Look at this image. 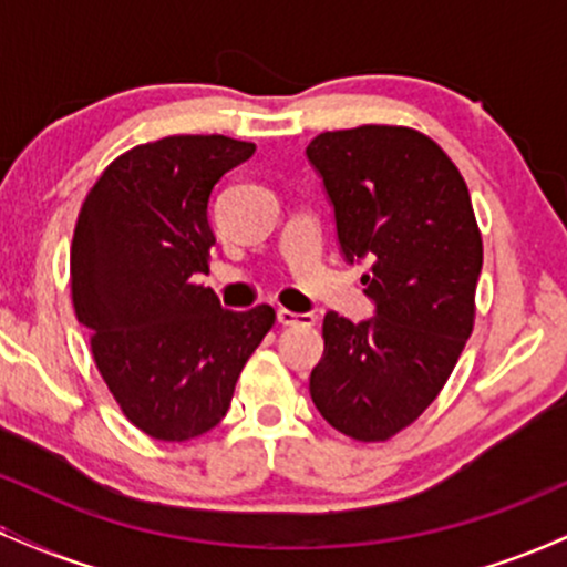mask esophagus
<instances>
[{
  "instance_id": "obj_1",
  "label": "esophagus",
  "mask_w": 567,
  "mask_h": 567,
  "mask_svg": "<svg viewBox=\"0 0 567 567\" xmlns=\"http://www.w3.org/2000/svg\"><path fill=\"white\" fill-rule=\"evenodd\" d=\"M277 322L279 324H315V315H296V311L290 309H279Z\"/></svg>"
}]
</instances>
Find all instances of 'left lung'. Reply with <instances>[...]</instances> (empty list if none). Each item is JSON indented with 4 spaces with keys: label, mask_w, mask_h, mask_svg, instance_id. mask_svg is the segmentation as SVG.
I'll use <instances>...</instances> for the list:
<instances>
[{
    "label": "left lung",
    "mask_w": 567,
    "mask_h": 567,
    "mask_svg": "<svg viewBox=\"0 0 567 567\" xmlns=\"http://www.w3.org/2000/svg\"><path fill=\"white\" fill-rule=\"evenodd\" d=\"M336 213L338 245L375 317L328 311L309 392L330 426L383 442L413 424L453 373L474 328L483 237L458 167L396 125L320 133L306 146Z\"/></svg>",
    "instance_id": "left-lung-1"
}]
</instances>
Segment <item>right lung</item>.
I'll return each instance as SVG.
<instances>
[{"mask_svg":"<svg viewBox=\"0 0 567 567\" xmlns=\"http://www.w3.org/2000/svg\"><path fill=\"white\" fill-rule=\"evenodd\" d=\"M256 143L171 135L116 157L82 202L71 243V301L93 330L95 365L133 426L162 442L210 432L245 362L275 324L269 303L229 311L210 271L213 186Z\"/></svg>","mask_w":567,"mask_h":567,"instance_id":"1","label":"right lung"}]
</instances>
